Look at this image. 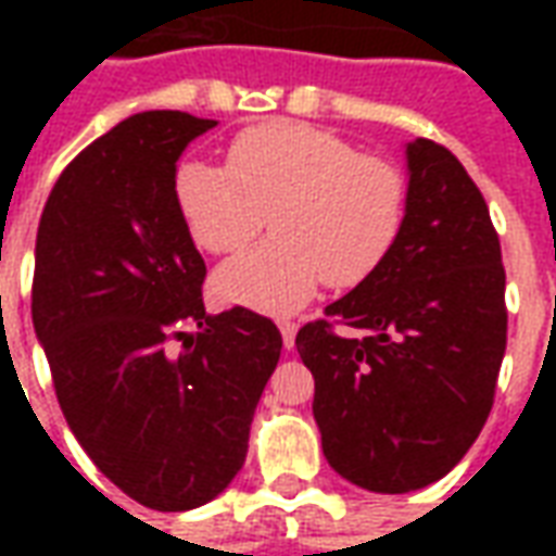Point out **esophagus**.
Masks as SVG:
<instances>
[{"label":"esophagus","mask_w":556,"mask_h":556,"mask_svg":"<svg viewBox=\"0 0 556 556\" xmlns=\"http://www.w3.org/2000/svg\"><path fill=\"white\" fill-rule=\"evenodd\" d=\"M277 327L279 333H282V345L291 349V345H294V337H298V325H294L291 318H277Z\"/></svg>","instance_id":"34e87169"}]
</instances>
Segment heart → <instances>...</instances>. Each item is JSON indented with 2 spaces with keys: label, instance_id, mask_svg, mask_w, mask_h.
Here are the masks:
<instances>
[{
  "label": "heart",
  "instance_id": "b5f03b06",
  "mask_svg": "<svg viewBox=\"0 0 556 556\" xmlns=\"http://www.w3.org/2000/svg\"><path fill=\"white\" fill-rule=\"evenodd\" d=\"M175 205L202 250L231 255L267 223L274 235L214 274L223 301L294 309L327 282L351 289L393 250L408 205L402 172L301 122H270L229 142L226 166L190 157L175 169Z\"/></svg>",
  "mask_w": 556,
  "mask_h": 556
}]
</instances>
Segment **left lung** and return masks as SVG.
<instances>
[{
  "mask_svg": "<svg viewBox=\"0 0 556 556\" xmlns=\"http://www.w3.org/2000/svg\"><path fill=\"white\" fill-rule=\"evenodd\" d=\"M408 205L369 277L298 330L339 477L405 494L446 477L489 419L506 351V274L489 205L453 151L405 146Z\"/></svg>",
  "mask_w": 556,
  "mask_h": 556,
  "instance_id": "8db88e82",
  "label": "left lung"
}]
</instances>
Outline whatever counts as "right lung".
<instances>
[{
	"mask_svg": "<svg viewBox=\"0 0 556 556\" xmlns=\"http://www.w3.org/2000/svg\"><path fill=\"white\" fill-rule=\"evenodd\" d=\"M211 127L178 110L118 122L59 175L35 241L31 325L67 426L103 477L160 513L226 491L282 351L265 315L202 303L175 163Z\"/></svg>",
	"mask_w": 556,
	"mask_h": 556,
	"instance_id": "1",
	"label": "right lung"
}]
</instances>
